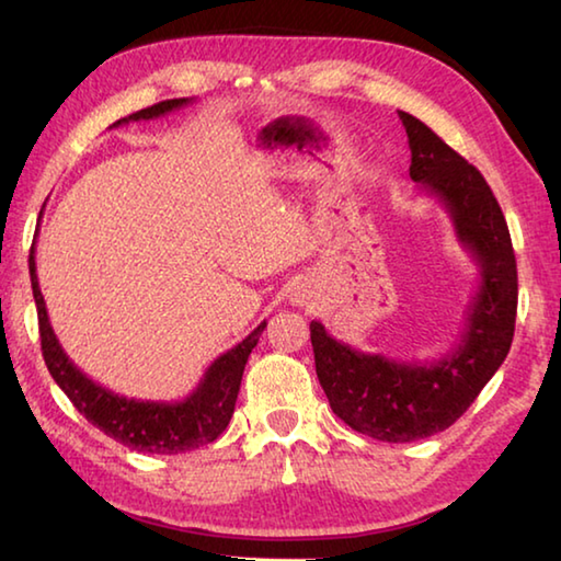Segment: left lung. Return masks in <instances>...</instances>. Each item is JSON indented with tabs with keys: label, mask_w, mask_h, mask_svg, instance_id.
I'll use <instances>...</instances> for the list:
<instances>
[{
	"label": "left lung",
	"mask_w": 561,
	"mask_h": 561,
	"mask_svg": "<svg viewBox=\"0 0 561 561\" xmlns=\"http://www.w3.org/2000/svg\"><path fill=\"white\" fill-rule=\"evenodd\" d=\"M411 148V180L438 197L455 237L480 270L455 346L431 364H408L341 344L311 321L319 383L341 421L383 443H411L440 433L468 411L507 358L517 317V262L500 205L480 170L423 121L398 111Z\"/></svg>",
	"instance_id": "obj_1"
}]
</instances>
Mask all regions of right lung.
<instances>
[{"label":"right lung","mask_w":561,"mask_h":561,"mask_svg":"<svg viewBox=\"0 0 561 561\" xmlns=\"http://www.w3.org/2000/svg\"><path fill=\"white\" fill-rule=\"evenodd\" d=\"M193 99H170L160 101L156 106L130 113L128 118H121L113 126L128 121H150L165 113L183 108ZM30 274L32 291L36 301V314H39V334H42V354L46 368L61 391L69 396L76 411L87 415V421L96 425L116 443H123L130 450L138 453H158V455H178L185 450H195L201 445L217 440L230 417L234 413V401L240 393L244 364L250 358L252 348L257 346L267 321L242 339L240 344L217 356L207 368L201 383L183 401H140V398H126L108 391L101 383L81 371L73 360L66 356L59 339H56L49 314H46V301L42 297L39 279H36L34 247L30 254Z\"/></svg>","instance_id":"obj_1"}]
</instances>
